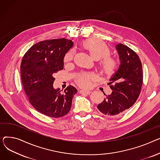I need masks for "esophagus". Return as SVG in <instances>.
<instances>
[{"mask_svg": "<svg viewBox=\"0 0 160 160\" xmlns=\"http://www.w3.org/2000/svg\"><path fill=\"white\" fill-rule=\"evenodd\" d=\"M79 92L81 93H85V94H88V95H89L91 93L90 91H87V90H80Z\"/></svg>", "mask_w": 160, "mask_h": 160, "instance_id": "34e87169", "label": "esophagus"}]
</instances>
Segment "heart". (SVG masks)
Wrapping results in <instances>:
<instances>
[{"mask_svg":"<svg viewBox=\"0 0 160 160\" xmlns=\"http://www.w3.org/2000/svg\"><path fill=\"white\" fill-rule=\"evenodd\" d=\"M82 48L87 51L90 57L96 61H99L98 67L102 75L110 76L114 73L118 67V62L114 58L110 57L111 52L109 47L101 41L92 39L84 41L82 44ZM74 56L72 50L68 52L64 57L65 63L70 62ZM94 79V76L89 73H80L76 78L78 85L84 88L90 87L92 81Z\"/></svg>","mask_w":160,"mask_h":160,"instance_id":"obj_1","label":"heart"}]
</instances>
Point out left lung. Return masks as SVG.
Listing matches in <instances>:
<instances>
[{"label": "left lung", "instance_id": "left-lung-1", "mask_svg": "<svg viewBox=\"0 0 160 160\" xmlns=\"http://www.w3.org/2000/svg\"><path fill=\"white\" fill-rule=\"evenodd\" d=\"M120 59L119 69L108 83L112 92L107 96L98 109L107 117H117L129 109L136 102L143 84L142 64L137 53L128 46H116Z\"/></svg>", "mask_w": 160, "mask_h": 160}]
</instances>
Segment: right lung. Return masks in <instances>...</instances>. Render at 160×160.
<instances>
[{"instance_id": "1", "label": "right lung", "mask_w": 160, "mask_h": 160, "mask_svg": "<svg viewBox=\"0 0 160 160\" xmlns=\"http://www.w3.org/2000/svg\"><path fill=\"white\" fill-rule=\"evenodd\" d=\"M73 42L67 39L46 40L33 45L21 64L24 90L31 105L40 113L51 118L67 115L77 89L69 85L61 92L55 89L53 75L64 68V57Z\"/></svg>"}]
</instances>
